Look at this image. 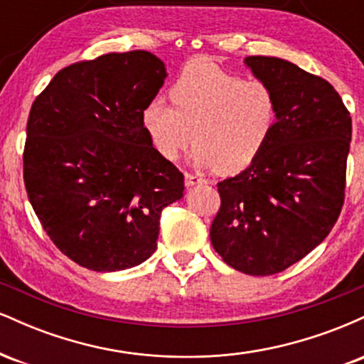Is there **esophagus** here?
Returning a JSON list of instances; mask_svg holds the SVG:
<instances>
[{
  "label": "esophagus",
  "mask_w": 364,
  "mask_h": 364,
  "mask_svg": "<svg viewBox=\"0 0 364 364\" xmlns=\"http://www.w3.org/2000/svg\"><path fill=\"white\" fill-rule=\"evenodd\" d=\"M207 183V179L202 176V174H193V173H186L185 174V185L186 186H195V185H203Z\"/></svg>",
  "instance_id": "1"
}]
</instances>
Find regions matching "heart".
<instances>
[{
    "label": "heart",
    "mask_w": 364,
    "mask_h": 364,
    "mask_svg": "<svg viewBox=\"0 0 364 364\" xmlns=\"http://www.w3.org/2000/svg\"><path fill=\"white\" fill-rule=\"evenodd\" d=\"M169 97L173 106L154 97L141 112L154 149L173 161L193 139L191 159L220 173L248 168L269 144L279 118L269 83L240 78L207 60L188 63L169 87Z\"/></svg>",
    "instance_id": "heart-1"
}]
</instances>
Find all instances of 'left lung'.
I'll list each match as a JSON object with an SVG mask.
<instances>
[{
  "instance_id": "obj_1",
  "label": "left lung",
  "mask_w": 364,
  "mask_h": 364,
  "mask_svg": "<svg viewBox=\"0 0 364 364\" xmlns=\"http://www.w3.org/2000/svg\"><path fill=\"white\" fill-rule=\"evenodd\" d=\"M279 102L269 144L235 178L217 183L210 241L248 275H272L316 248L339 219L353 121L327 80L286 60L248 56Z\"/></svg>"
}]
</instances>
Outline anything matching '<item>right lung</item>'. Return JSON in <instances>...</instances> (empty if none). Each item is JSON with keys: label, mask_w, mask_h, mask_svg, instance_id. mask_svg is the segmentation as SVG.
<instances>
[{"label": "right lung", "mask_w": 364, "mask_h": 364, "mask_svg": "<svg viewBox=\"0 0 364 364\" xmlns=\"http://www.w3.org/2000/svg\"><path fill=\"white\" fill-rule=\"evenodd\" d=\"M166 78L147 51L66 66L36 97L23 183L46 235L95 272L132 269L156 252L162 208L185 176L154 149L141 112Z\"/></svg>", "instance_id": "add662e5"}]
</instances>
